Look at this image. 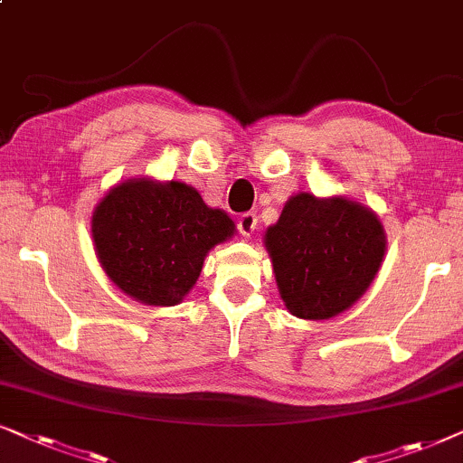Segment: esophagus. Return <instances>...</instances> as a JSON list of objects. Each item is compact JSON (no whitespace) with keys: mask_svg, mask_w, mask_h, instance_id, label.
Segmentation results:
<instances>
[{"mask_svg":"<svg viewBox=\"0 0 463 463\" xmlns=\"http://www.w3.org/2000/svg\"><path fill=\"white\" fill-rule=\"evenodd\" d=\"M238 230L242 236H250L257 230V214L255 213H244L238 219Z\"/></svg>","mask_w":463,"mask_h":463,"instance_id":"esophagus-1","label":"esophagus"}]
</instances>
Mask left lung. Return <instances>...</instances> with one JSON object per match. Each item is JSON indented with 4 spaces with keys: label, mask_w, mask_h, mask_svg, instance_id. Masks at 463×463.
Returning <instances> with one entry per match:
<instances>
[{
    "label": "left lung",
    "mask_w": 463,
    "mask_h": 463,
    "mask_svg": "<svg viewBox=\"0 0 463 463\" xmlns=\"http://www.w3.org/2000/svg\"><path fill=\"white\" fill-rule=\"evenodd\" d=\"M265 249L288 312L328 320L352 307L375 280L385 232L377 214L358 202L301 192L268 227Z\"/></svg>",
    "instance_id": "obj_1"
}]
</instances>
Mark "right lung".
<instances>
[{
    "label": "right lung",
    "mask_w": 463,
    "mask_h": 463,
    "mask_svg": "<svg viewBox=\"0 0 463 463\" xmlns=\"http://www.w3.org/2000/svg\"><path fill=\"white\" fill-rule=\"evenodd\" d=\"M236 232L227 213L204 204L179 181L128 179L94 208L92 240L100 268L116 287L145 306H176L208 250Z\"/></svg>",
    "instance_id": "add662e5"
}]
</instances>
